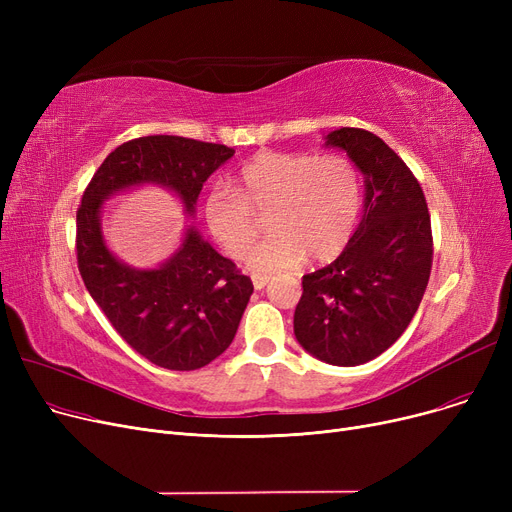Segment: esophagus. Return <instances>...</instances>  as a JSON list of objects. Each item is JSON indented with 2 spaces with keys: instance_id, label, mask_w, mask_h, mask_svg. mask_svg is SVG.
<instances>
[{
  "instance_id": "esophagus-1",
  "label": "esophagus",
  "mask_w": 512,
  "mask_h": 512,
  "mask_svg": "<svg viewBox=\"0 0 512 512\" xmlns=\"http://www.w3.org/2000/svg\"><path fill=\"white\" fill-rule=\"evenodd\" d=\"M270 276H263V274H253V286L257 288V290H261V288H265L267 284H270Z\"/></svg>"
}]
</instances>
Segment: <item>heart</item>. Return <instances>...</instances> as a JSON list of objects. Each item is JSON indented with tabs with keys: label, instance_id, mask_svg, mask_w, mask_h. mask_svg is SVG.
<instances>
[{
	"label": "heart",
	"instance_id": "heart-1",
	"mask_svg": "<svg viewBox=\"0 0 512 512\" xmlns=\"http://www.w3.org/2000/svg\"><path fill=\"white\" fill-rule=\"evenodd\" d=\"M363 182L353 159L338 153L261 151L242 166L234 191L211 188L203 203L205 224L222 249L240 257L259 234L267 215L272 234L251 249L245 265L270 274L336 259L361 218Z\"/></svg>",
	"mask_w": 512,
	"mask_h": 512
}]
</instances>
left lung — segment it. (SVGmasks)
I'll return each mask as SVG.
<instances>
[{"label": "left lung", "instance_id": "1", "mask_svg": "<svg viewBox=\"0 0 512 512\" xmlns=\"http://www.w3.org/2000/svg\"><path fill=\"white\" fill-rule=\"evenodd\" d=\"M365 174V211L336 261L303 276L294 336L307 353L338 367L363 365L411 324L434 259L423 188L380 137L344 126L326 137Z\"/></svg>", "mask_w": 512, "mask_h": 512}]
</instances>
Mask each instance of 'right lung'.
I'll list each match as a JSON object with an SVG mask.
<instances>
[{
	"instance_id": "1",
	"label": "right lung",
	"mask_w": 512,
	"mask_h": 512,
	"mask_svg": "<svg viewBox=\"0 0 512 512\" xmlns=\"http://www.w3.org/2000/svg\"><path fill=\"white\" fill-rule=\"evenodd\" d=\"M232 155V147L170 134L132 139L103 159L76 211V261L89 294L122 340L164 369L191 371L220 357L253 282L195 228L157 270L120 263L101 236V205L122 188L149 182L170 188L193 213L203 182Z\"/></svg>"
}]
</instances>
